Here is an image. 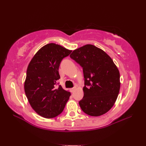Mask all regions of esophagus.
I'll use <instances>...</instances> for the list:
<instances>
[{
	"label": "esophagus",
	"mask_w": 146,
	"mask_h": 146,
	"mask_svg": "<svg viewBox=\"0 0 146 146\" xmlns=\"http://www.w3.org/2000/svg\"><path fill=\"white\" fill-rule=\"evenodd\" d=\"M76 88V86H75V87H73L72 89H71V93H74V92H75Z\"/></svg>",
	"instance_id": "obj_1"
}]
</instances>
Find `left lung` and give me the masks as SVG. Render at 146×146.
Listing matches in <instances>:
<instances>
[{"mask_svg":"<svg viewBox=\"0 0 146 146\" xmlns=\"http://www.w3.org/2000/svg\"><path fill=\"white\" fill-rule=\"evenodd\" d=\"M70 58L83 68L84 96L79 102L82 110L93 117L109 111L119 95V69L109 56L100 48L86 44L74 50Z\"/></svg>","mask_w":146,"mask_h":146,"instance_id":"8db88e82","label":"left lung"}]
</instances>
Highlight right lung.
<instances>
[{
    "mask_svg": "<svg viewBox=\"0 0 146 146\" xmlns=\"http://www.w3.org/2000/svg\"><path fill=\"white\" fill-rule=\"evenodd\" d=\"M71 50L54 43L39 49L31 60L24 82V91L31 106L46 119L54 118L63 111L71 94L61 85L59 67L61 60Z\"/></svg>",
    "mask_w": 146,
    "mask_h": 146,
    "instance_id": "obj_1",
    "label": "right lung"
}]
</instances>
